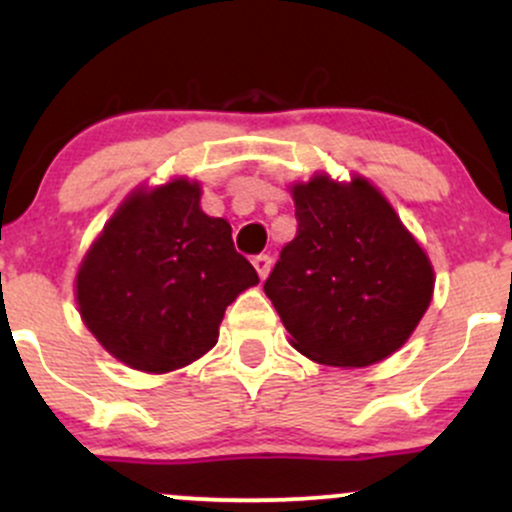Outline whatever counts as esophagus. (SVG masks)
<instances>
[{"instance_id": "34e87169", "label": "esophagus", "mask_w": 512, "mask_h": 512, "mask_svg": "<svg viewBox=\"0 0 512 512\" xmlns=\"http://www.w3.org/2000/svg\"><path fill=\"white\" fill-rule=\"evenodd\" d=\"M252 264H255L257 274H260V279H267L269 269H272V257L269 255H257L255 260H252Z\"/></svg>"}]
</instances>
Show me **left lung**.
Instances as JSON below:
<instances>
[{
    "label": "left lung",
    "instance_id": "obj_1",
    "mask_svg": "<svg viewBox=\"0 0 512 512\" xmlns=\"http://www.w3.org/2000/svg\"><path fill=\"white\" fill-rule=\"evenodd\" d=\"M296 238L264 293L303 356L363 368L409 339L433 296L426 252L368 180L293 185Z\"/></svg>",
    "mask_w": 512,
    "mask_h": 512
}]
</instances>
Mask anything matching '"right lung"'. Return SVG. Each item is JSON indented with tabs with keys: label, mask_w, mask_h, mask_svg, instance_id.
<instances>
[{
	"label": "right lung",
	"mask_w": 512,
	"mask_h": 512,
	"mask_svg": "<svg viewBox=\"0 0 512 512\" xmlns=\"http://www.w3.org/2000/svg\"><path fill=\"white\" fill-rule=\"evenodd\" d=\"M199 185L137 192L105 223L76 274L86 327L115 358L166 373L207 354L226 308L260 281L226 219L199 207Z\"/></svg>",
	"instance_id": "right-lung-1"
}]
</instances>
